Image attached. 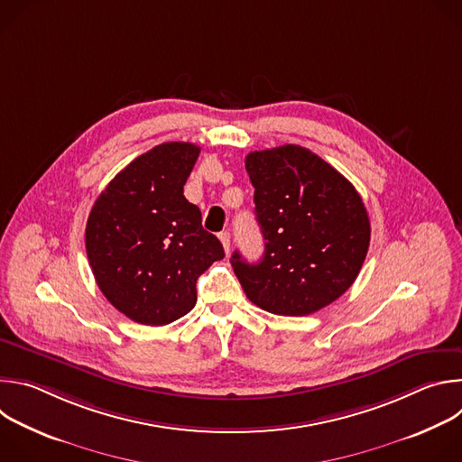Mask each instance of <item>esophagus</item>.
Wrapping results in <instances>:
<instances>
[{"mask_svg": "<svg viewBox=\"0 0 462 462\" xmlns=\"http://www.w3.org/2000/svg\"><path fill=\"white\" fill-rule=\"evenodd\" d=\"M219 239H221V243H223L225 252L228 254V252H230V232H221V234H219Z\"/></svg>", "mask_w": 462, "mask_h": 462, "instance_id": "esophagus-1", "label": "esophagus"}]
</instances>
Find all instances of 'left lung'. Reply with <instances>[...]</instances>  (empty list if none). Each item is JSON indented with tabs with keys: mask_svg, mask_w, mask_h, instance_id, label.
I'll return each instance as SVG.
<instances>
[{
	"mask_svg": "<svg viewBox=\"0 0 462 462\" xmlns=\"http://www.w3.org/2000/svg\"><path fill=\"white\" fill-rule=\"evenodd\" d=\"M255 219L265 237L261 261L236 250L234 273L263 310L307 316L338 300L356 280L371 226L362 197L331 164L296 144L245 159Z\"/></svg>",
	"mask_w": 462,
	"mask_h": 462,
	"instance_id": "1",
	"label": "left lung"
}]
</instances>
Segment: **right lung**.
<instances>
[{
	"mask_svg": "<svg viewBox=\"0 0 462 462\" xmlns=\"http://www.w3.org/2000/svg\"><path fill=\"white\" fill-rule=\"evenodd\" d=\"M201 148L164 143L129 162L95 201L86 250L107 301L143 325H166L197 301V278L225 257L182 195Z\"/></svg>",
	"mask_w": 462,
	"mask_h": 462,
	"instance_id": "1",
	"label": "right lung"
}]
</instances>
